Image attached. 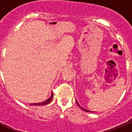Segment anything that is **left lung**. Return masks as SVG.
I'll list each match as a JSON object with an SVG mask.
<instances>
[{"instance_id": "obj_1", "label": "left lung", "mask_w": 132, "mask_h": 132, "mask_svg": "<svg viewBox=\"0 0 132 132\" xmlns=\"http://www.w3.org/2000/svg\"><path fill=\"white\" fill-rule=\"evenodd\" d=\"M76 103H77V104H78V106H79V107H80L81 109H82V110H84V111H85V112H89V110H87V109H84V108H82V107H81V106H80V105L78 104V102H77V101H76Z\"/></svg>"}]
</instances>
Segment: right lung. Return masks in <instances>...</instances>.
I'll use <instances>...</instances> for the list:
<instances>
[{"instance_id": "1", "label": "right lung", "mask_w": 132, "mask_h": 132, "mask_svg": "<svg viewBox=\"0 0 132 132\" xmlns=\"http://www.w3.org/2000/svg\"><path fill=\"white\" fill-rule=\"evenodd\" d=\"M53 93H52V94H51V96L48 99H47L46 101H43V102H42V103H38V104H34L33 105H36V106H37V105H46V104H48L51 101H52V99H53Z\"/></svg>"}]
</instances>
